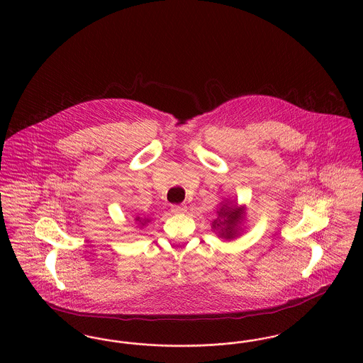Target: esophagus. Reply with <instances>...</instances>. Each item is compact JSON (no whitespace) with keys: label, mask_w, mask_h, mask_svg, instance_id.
<instances>
[{"label":"esophagus","mask_w":363,"mask_h":363,"mask_svg":"<svg viewBox=\"0 0 363 363\" xmlns=\"http://www.w3.org/2000/svg\"><path fill=\"white\" fill-rule=\"evenodd\" d=\"M172 212L173 213H185L186 212V207L185 206H173L172 207Z\"/></svg>","instance_id":"1"}]
</instances>
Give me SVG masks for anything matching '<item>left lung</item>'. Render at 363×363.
<instances>
[{"label":"left lung","mask_w":363,"mask_h":363,"mask_svg":"<svg viewBox=\"0 0 363 363\" xmlns=\"http://www.w3.org/2000/svg\"><path fill=\"white\" fill-rule=\"evenodd\" d=\"M227 203L218 211V218L212 222V228L216 230L222 238L234 240L240 234V225L243 220L245 209L237 206L230 207Z\"/></svg>","instance_id":"8db88e82"}]
</instances>
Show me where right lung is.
Listing matches in <instances>:
<instances>
[{"label": "right lung", "instance_id": "right-lung-1", "mask_svg": "<svg viewBox=\"0 0 363 363\" xmlns=\"http://www.w3.org/2000/svg\"><path fill=\"white\" fill-rule=\"evenodd\" d=\"M136 220H140V218H138ZM147 222H148V220H140V223H141L143 225H144V223H147Z\"/></svg>", "mask_w": 363, "mask_h": 363}]
</instances>
